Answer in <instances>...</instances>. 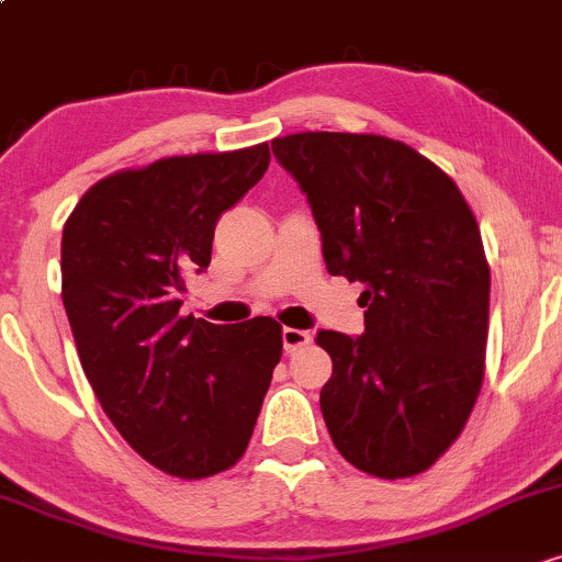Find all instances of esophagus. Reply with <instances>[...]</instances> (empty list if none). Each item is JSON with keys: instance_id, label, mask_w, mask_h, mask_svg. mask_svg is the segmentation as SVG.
I'll use <instances>...</instances> for the list:
<instances>
[{"instance_id": "esophagus-1", "label": "esophagus", "mask_w": 562, "mask_h": 562, "mask_svg": "<svg viewBox=\"0 0 562 562\" xmlns=\"http://www.w3.org/2000/svg\"><path fill=\"white\" fill-rule=\"evenodd\" d=\"M281 339H283V350L286 352H294L300 348H305V345H311V331H302V329H283L281 331Z\"/></svg>"}]
</instances>
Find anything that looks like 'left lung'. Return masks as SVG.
Instances as JSON below:
<instances>
[{
    "label": "left lung",
    "instance_id": "8db88e82",
    "mask_svg": "<svg viewBox=\"0 0 562 562\" xmlns=\"http://www.w3.org/2000/svg\"><path fill=\"white\" fill-rule=\"evenodd\" d=\"M321 231L326 270L361 281L366 331L321 329V414L352 468L425 472L462 432L483 382L488 289L481 228L449 175L406 143L300 132L270 143Z\"/></svg>",
    "mask_w": 562,
    "mask_h": 562
}]
</instances>
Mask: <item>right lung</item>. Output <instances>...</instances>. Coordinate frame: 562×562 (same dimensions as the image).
<instances>
[{
  "mask_svg": "<svg viewBox=\"0 0 562 562\" xmlns=\"http://www.w3.org/2000/svg\"><path fill=\"white\" fill-rule=\"evenodd\" d=\"M270 164L268 143L172 156L94 182L66 220L63 305L100 406L145 462L182 481L247 451L281 361V324L182 318L214 225Z\"/></svg>",
  "mask_w": 562,
  "mask_h": 562,
  "instance_id": "1",
  "label": "right lung"
}]
</instances>
